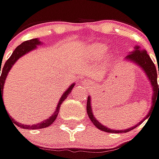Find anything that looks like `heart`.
<instances>
[{
	"instance_id": "obj_1",
	"label": "heart",
	"mask_w": 159,
	"mask_h": 159,
	"mask_svg": "<svg viewBox=\"0 0 159 159\" xmlns=\"http://www.w3.org/2000/svg\"><path fill=\"white\" fill-rule=\"evenodd\" d=\"M106 50V47L102 44H97V45H94L91 48V55L93 57V58L94 59H97V58H100L103 53Z\"/></svg>"
}]
</instances>
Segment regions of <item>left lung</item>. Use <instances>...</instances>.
Masks as SVG:
<instances>
[{"instance_id": "1", "label": "left lung", "mask_w": 159, "mask_h": 159, "mask_svg": "<svg viewBox=\"0 0 159 159\" xmlns=\"http://www.w3.org/2000/svg\"><path fill=\"white\" fill-rule=\"evenodd\" d=\"M124 60L130 62L137 66H139L141 70L143 71V73L146 75L148 80L149 81L150 86L152 88L151 106H150V110L148 111V113L146 115V117H144V119H142V120H140L138 124H136L135 126L128 128L125 129H114L104 126L94 117L93 112V108H92V99H91V96H88L86 111H87L89 119L91 120V121L93 123V125L97 129L102 130V131H105V132H109V133H126L128 131L135 129L136 127L141 124L145 120H147L148 118V116L150 115V112H151V109L153 108V106L155 105V102L157 101L156 99L159 98V84H157V73L159 75V67L158 71H157L153 61L151 60L150 57L148 55L147 51L145 49H142L139 46L137 45L134 47V49L131 52H129L128 56H126Z\"/></svg>"}]
</instances>
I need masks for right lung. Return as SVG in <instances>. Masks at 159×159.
Segmentation results:
<instances>
[{
  "label": "right lung",
  "instance_id": "obj_1",
  "mask_svg": "<svg viewBox=\"0 0 159 159\" xmlns=\"http://www.w3.org/2000/svg\"><path fill=\"white\" fill-rule=\"evenodd\" d=\"M43 43L39 40V39H33L30 40H28V41H25V42L21 43L20 46H18L16 48L13 53L11 54V56L10 57V58L5 62L4 66L2 68H1L0 66V73L2 72L0 76V103L1 102H3V98H2V94H3V87H4L5 80L7 78V75L9 74V72L11 71V67L14 66V64L19 60L21 57H23L24 55L28 54L29 52L33 51L35 49H37L38 46H42ZM75 85V83H73L69 85V87L66 89L63 94L61 95L60 99H59V102L56 107V111L52 113V115L50 117H48L47 120H43L41 122H39L37 124H33V125H27V124H22L20 122H18V121H14V119L11 118V120L13 121L15 125H17L18 127L21 128V129H44V128H47V127L50 126L52 123L57 120V117L58 115V112H59V109H60L61 104L62 102L67 98V96L69 95L72 92V90L74 88V86ZM13 124V125H14Z\"/></svg>",
  "mask_w": 159,
  "mask_h": 159
}]
</instances>
